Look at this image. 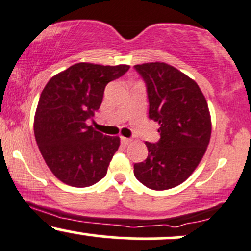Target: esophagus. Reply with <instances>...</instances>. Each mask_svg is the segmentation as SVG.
<instances>
[{
	"mask_svg": "<svg viewBox=\"0 0 251 251\" xmlns=\"http://www.w3.org/2000/svg\"><path fill=\"white\" fill-rule=\"evenodd\" d=\"M120 139H122V143L124 144V145H127V144L132 142V139H128V138H125V137H122Z\"/></svg>",
	"mask_w": 251,
	"mask_h": 251,
	"instance_id": "obj_1",
	"label": "esophagus"
}]
</instances>
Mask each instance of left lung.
<instances>
[{
  "instance_id": "1",
  "label": "left lung",
  "mask_w": 251,
  "mask_h": 251,
  "mask_svg": "<svg viewBox=\"0 0 251 251\" xmlns=\"http://www.w3.org/2000/svg\"><path fill=\"white\" fill-rule=\"evenodd\" d=\"M148 86L150 118L159 124L160 140L145 143L146 160L134 164V176L149 189H172L185 181L205 154L211 116L195 80L165 62L135 65Z\"/></svg>"
}]
</instances>
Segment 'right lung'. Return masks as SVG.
<instances>
[{
    "mask_svg": "<svg viewBox=\"0 0 251 251\" xmlns=\"http://www.w3.org/2000/svg\"><path fill=\"white\" fill-rule=\"evenodd\" d=\"M128 68L79 62L54 75L43 88L34 134L46 164L62 183L86 188L107 174L120 138L96 131L87 119L101 105L106 85Z\"/></svg>",
    "mask_w": 251,
    "mask_h": 251,
    "instance_id": "add662e5",
    "label": "right lung"
}]
</instances>
